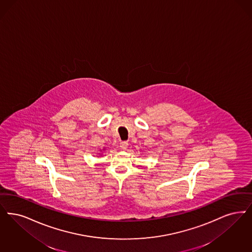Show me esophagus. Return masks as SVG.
<instances>
[{
  "label": "esophagus",
  "mask_w": 252,
  "mask_h": 252,
  "mask_svg": "<svg viewBox=\"0 0 252 252\" xmlns=\"http://www.w3.org/2000/svg\"><path fill=\"white\" fill-rule=\"evenodd\" d=\"M127 146H128V142L127 141H123L120 142V147H121V149H123V150H126L127 148Z\"/></svg>",
  "instance_id": "obj_1"
}]
</instances>
